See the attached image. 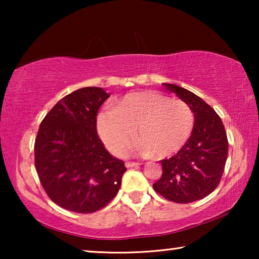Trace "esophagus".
<instances>
[{"label":"esophagus","instance_id":"1","mask_svg":"<svg viewBox=\"0 0 259 259\" xmlns=\"http://www.w3.org/2000/svg\"><path fill=\"white\" fill-rule=\"evenodd\" d=\"M138 165H140L139 162H129V161L125 162L126 168H131V166H138Z\"/></svg>","mask_w":259,"mask_h":259}]
</instances>
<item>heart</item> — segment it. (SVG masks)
<instances>
[{"mask_svg":"<svg viewBox=\"0 0 259 259\" xmlns=\"http://www.w3.org/2000/svg\"><path fill=\"white\" fill-rule=\"evenodd\" d=\"M98 131L108 150L123 155L137 134L143 154L165 157L187 143L194 128V113L183 100H172L155 91L124 96L114 109L102 112Z\"/></svg>","mask_w":259,"mask_h":259,"instance_id":"obj_1","label":"heart"}]
</instances>
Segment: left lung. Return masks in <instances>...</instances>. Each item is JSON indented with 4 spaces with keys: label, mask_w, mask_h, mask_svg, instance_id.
Listing matches in <instances>:
<instances>
[{
    "label": "left lung",
    "mask_w": 259,
    "mask_h": 259,
    "mask_svg": "<svg viewBox=\"0 0 259 259\" xmlns=\"http://www.w3.org/2000/svg\"><path fill=\"white\" fill-rule=\"evenodd\" d=\"M164 85L192 108L194 128L176 155L161 161L163 172L153 188L172 202L190 203L209 195L219 185L229 140L221 117L210 105L184 88Z\"/></svg>",
    "instance_id": "1"
}]
</instances>
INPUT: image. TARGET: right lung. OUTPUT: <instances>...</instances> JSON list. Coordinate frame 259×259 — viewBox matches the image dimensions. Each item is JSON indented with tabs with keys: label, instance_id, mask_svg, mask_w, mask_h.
<instances>
[{
	"label": "right lung",
	"instance_id": "right-lung-1",
	"mask_svg": "<svg viewBox=\"0 0 259 259\" xmlns=\"http://www.w3.org/2000/svg\"><path fill=\"white\" fill-rule=\"evenodd\" d=\"M109 97L87 87L65 96L42 120L34 144L35 169L48 196L78 213L104 208L115 198L124 162L105 150L97 113Z\"/></svg>",
	"mask_w": 259,
	"mask_h": 259
}]
</instances>
